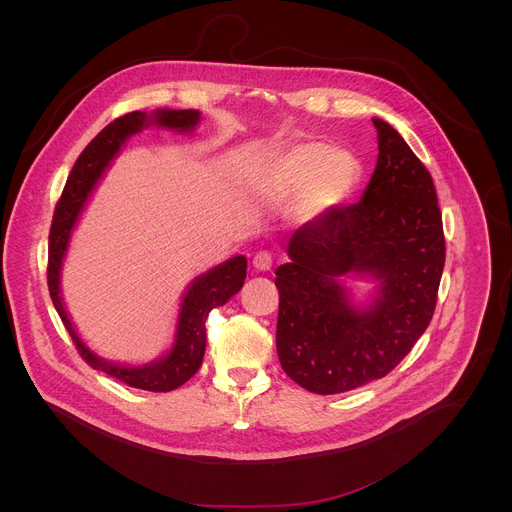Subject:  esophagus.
I'll list each match as a JSON object with an SVG mask.
<instances>
[{"label": "esophagus", "mask_w": 512, "mask_h": 512, "mask_svg": "<svg viewBox=\"0 0 512 512\" xmlns=\"http://www.w3.org/2000/svg\"><path fill=\"white\" fill-rule=\"evenodd\" d=\"M272 264H274V256H272L268 250L256 252V256H254V260H252V266H254L258 272H268V270H272Z\"/></svg>", "instance_id": "34e87169"}]
</instances>
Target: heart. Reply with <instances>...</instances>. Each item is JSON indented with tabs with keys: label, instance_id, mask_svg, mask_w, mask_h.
I'll use <instances>...</instances> for the list:
<instances>
[{
	"label": "heart",
	"instance_id": "1",
	"mask_svg": "<svg viewBox=\"0 0 512 512\" xmlns=\"http://www.w3.org/2000/svg\"><path fill=\"white\" fill-rule=\"evenodd\" d=\"M359 177L361 165L355 155L309 142L262 161L252 173V187L272 203L286 201L301 191L297 207L301 215L309 217L345 201Z\"/></svg>",
	"mask_w": 512,
	"mask_h": 512
}]
</instances>
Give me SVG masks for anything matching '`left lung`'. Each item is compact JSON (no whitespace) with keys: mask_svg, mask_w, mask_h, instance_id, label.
Segmentation results:
<instances>
[{"mask_svg":"<svg viewBox=\"0 0 512 512\" xmlns=\"http://www.w3.org/2000/svg\"><path fill=\"white\" fill-rule=\"evenodd\" d=\"M378 161L359 203L297 228L276 270V347L286 374L315 394L386 376L428 329L445 264L438 195L426 165L384 120ZM345 273L381 282L366 310L350 305Z\"/></svg>","mask_w":512,"mask_h":512,"instance_id":"obj_1","label":"left lung"}]
</instances>
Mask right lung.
<instances>
[{"instance_id": "right-lung-1", "label": "right lung", "mask_w": 512, "mask_h": 512, "mask_svg": "<svg viewBox=\"0 0 512 512\" xmlns=\"http://www.w3.org/2000/svg\"><path fill=\"white\" fill-rule=\"evenodd\" d=\"M199 118L201 114L197 110H157L153 112V116H147L146 112L136 110L110 122L78 155L73 171L67 179V185L63 189V195L55 207L53 224L49 232V264H47L49 293L61 321L65 323L73 339L78 355L86 361V365L102 370L132 388H142L149 392L175 390L199 370L205 357V345H207L205 321L209 317V311L213 307L224 305L234 293L240 292L246 278V258L234 256L193 282V286L187 290L181 303L177 339L173 349L161 361L146 366L112 365L88 351V347L76 335L73 323L59 295L61 264L69 246V236H71L74 222L78 219L90 191L98 183L110 159L120 151L122 144L132 134L140 132L151 122L185 132V130H193Z\"/></svg>"}]
</instances>
